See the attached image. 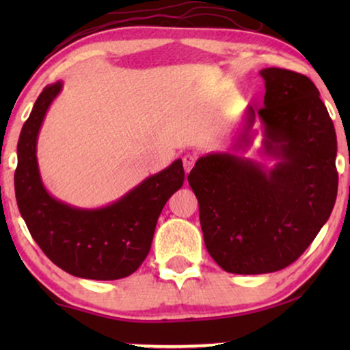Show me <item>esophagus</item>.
Here are the masks:
<instances>
[{
    "mask_svg": "<svg viewBox=\"0 0 350 350\" xmlns=\"http://www.w3.org/2000/svg\"><path fill=\"white\" fill-rule=\"evenodd\" d=\"M196 159H198V157H196L194 154H185L183 156V167H185L186 174H189L191 169H193L194 164H196Z\"/></svg>",
    "mask_w": 350,
    "mask_h": 350,
    "instance_id": "1",
    "label": "esophagus"
}]
</instances>
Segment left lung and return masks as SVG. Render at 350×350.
Instances as JSON below:
<instances>
[{
  "label": "left lung",
  "mask_w": 350,
  "mask_h": 350,
  "mask_svg": "<svg viewBox=\"0 0 350 350\" xmlns=\"http://www.w3.org/2000/svg\"><path fill=\"white\" fill-rule=\"evenodd\" d=\"M265 107L247 109L237 148L250 145L255 118L272 169L231 152L202 156L188 181L199 202L205 247L232 274H266L303 255L332 215L338 194L336 132L319 89L284 68L260 71Z\"/></svg>",
  "instance_id": "1"
}]
</instances>
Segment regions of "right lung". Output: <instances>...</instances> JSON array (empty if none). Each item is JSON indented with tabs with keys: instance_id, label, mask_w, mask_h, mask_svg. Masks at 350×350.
Listing matches in <instances>:
<instances>
[{
	"instance_id": "1",
	"label": "right lung",
	"mask_w": 350,
	"mask_h": 350,
	"mask_svg": "<svg viewBox=\"0 0 350 350\" xmlns=\"http://www.w3.org/2000/svg\"><path fill=\"white\" fill-rule=\"evenodd\" d=\"M60 90V81L46 85L22 127L14 174L18 210L31 237L60 269L83 279H122L150 253L157 218L183 185V162L176 159L107 207L76 208L54 199L41 181L36 140L47 108Z\"/></svg>"
}]
</instances>
